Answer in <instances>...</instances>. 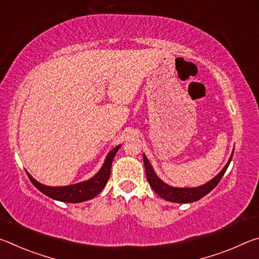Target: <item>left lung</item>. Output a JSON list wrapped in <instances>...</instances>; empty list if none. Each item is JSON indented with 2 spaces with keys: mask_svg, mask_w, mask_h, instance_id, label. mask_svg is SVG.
Listing matches in <instances>:
<instances>
[{
  "mask_svg": "<svg viewBox=\"0 0 259 259\" xmlns=\"http://www.w3.org/2000/svg\"><path fill=\"white\" fill-rule=\"evenodd\" d=\"M231 155L229 162H227L226 165L223 168V170L219 172L216 177L211 181L208 182L204 185L200 187H194V188H177L166 185L161 179L156 176L154 170H153L150 161L147 160L145 154L143 155L144 159V164H145V171H146V178L148 183H150L151 187L153 188L157 195H160L162 199L166 201H170V202H177V203H188V202H194V201H198L201 198H203L204 195H207L209 192H211L214 187L218 185V183L221 182L222 177L224 176L226 171L227 166H229L230 162L232 160Z\"/></svg>",
  "mask_w": 259,
  "mask_h": 259,
  "instance_id": "obj_1",
  "label": "left lung"
}]
</instances>
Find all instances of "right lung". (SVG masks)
I'll list each match as a JSON object with an SVG mask.
<instances>
[{"instance_id":"obj_1","label":"right lung","mask_w":259,"mask_h":259,"mask_svg":"<svg viewBox=\"0 0 259 259\" xmlns=\"http://www.w3.org/2000/svg\"><path fill=\"white\" fill-rule=\"evenodd\" d=\"M120 146H116L115 148L108 153V155L105 160L102 169L95 175V176L87 182H82L75 184V185L69 186H61V187H51L42 185L30 176L27 172V176L29 181L32 182L33 185L41 191L43 194H46L51 199L63 201V202H71V203H77L83 202V201L90 200L95 198L102 192L103 188L106 185L109 176H111V168L112 162L114 156H115L116 152L119 151Z\"/></svg>"}]
</instances>
